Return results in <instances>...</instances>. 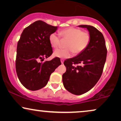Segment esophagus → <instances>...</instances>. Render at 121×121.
<instances>
[{
  "instance_id": "obj_1",
  "label": "esophagus",
  "mask_w": 121,
  "mask_h": 121,
  "mask_svg": "<svg viewBox=\"0 0 121 121\" xmlns=\"http://www.w3.org/2000/svg\"><path fill=\"white\" fill-rule=\"evenodd\" d=\"M60 62H61V63L62 64H63V62H64V60L63 59H60Z\"/></svg>"
}]
</instances>
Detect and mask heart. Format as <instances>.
<instances>
[{
    "instance_id": "heart-1",
    "label": "heart",
    "mask_w": 121,
    "mask_h": 121,
    "mask_svg": "<svg viewBox=\"0 0 121 121\" xmlns=\"http://www.w3.org/2000/svg\"><path fill=\"white\" fill-rule=\"evenodd\" d=\"M62 39H67L64 47L65 48L54 51V56L59 58H68L72 56L83 52L86 48L91 41V35L87 31H83L77 27H68L59 32ZM51 45L54 49L59 47L60 38L56 33H52L49 36Z\"/></svg>"
}]
</instances>
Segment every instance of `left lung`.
I'll return each instance as SVG.
<instances>
[{
  "instance_id": "obj_1",
  "label": "left lung",
  "mask_w": 121,
  "mask_h": 121,
  "mask_svg": "<svg viewBox=\"0 0 121 121\" xmlns=\"http://www.w3.org/2000/svg\"><path fill=\"white\" fill-rule=\"evenodd\" d=\"M79 27L87 29L91 35L90 42L83 52L64 61L67 70L62 75L64 87L77 95L87 92L97 83L102 75L107 56L102 33L92 26L81 25Z\"/></svg>"
}]
</instances>
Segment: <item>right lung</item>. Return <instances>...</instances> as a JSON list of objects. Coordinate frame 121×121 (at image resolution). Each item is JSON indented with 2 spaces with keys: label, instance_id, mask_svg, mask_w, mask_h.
Masks as SVG:
<instances>
[{
  "label": "right lung",
  "instance_id": "1",
  "mask_svg": "<svg viewBox=\"0 0 121 121\" xmlns=\"http://www.w3.org/2000/svg\"><path fill=\"white\" fill-rule=\"evenodd\" d=\"M57 27L38 20L26 27L21 35L16 50V71L20 82L30 90H38L45 86L51 74L61 64L58 57L40 62L52 55L49 36Z\"/></svg>",
  "mask_w": 121,
  "mask_h": 121
}]
</instances>
